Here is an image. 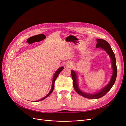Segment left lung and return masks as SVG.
<instances>
[{
	"label": "left lung",
	"instance_id": "left-lung-1",
	"mask_svg": "<svg viewBox=\"0 0 126 126\" xmlns=\"http://www.w3.org/2000/svg\"><path fill=\"white\" fill-rule=\"evenodd\" d=\"M97 43L96 44V47L97 48H100L106 51L108 55L109 56V57H110V59L111 60L113 73L109 83L99 91L96 92L93 94L87 93H85L79 89L78 82V75L77 74L76 72H75V70H72V71H71V73H72V77L73 80V85L75 90L78 94L84 97L91 99H98V98H100L103 97V96H105L112 87L115 82L117 76V67L115 56V54L112 49L110 44H109V43L106 41L102 39H97Z\"/></svg>",
	"mask_w": 126,
	"mask_h": 126
}]
</instances>
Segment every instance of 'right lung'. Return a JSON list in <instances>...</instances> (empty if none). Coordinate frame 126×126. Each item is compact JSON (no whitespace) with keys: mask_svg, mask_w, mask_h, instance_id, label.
<instances>
[{"mask_svg":"<svg viewBox=\"0 0 126 126\" xmlns=\"http://www.w3.org/2000/svg\"><path fill=\"white\" fill-rule=\"evenodd\" d=\"M63 68H64V67H61L59 68L56 70V72H55V73H54V75H53V79H52V82L51 89V90H50V92L48 93V94L46 96H45L44 97L42 98V99H40V100H37V101H35L36 102L40 101H41V100H44V99H45L46 98H47V97H48L49 96V95L51 94V93L52 92V91H53V89H54V82H55V80H56V79H57V78L58 77V75H59V74H60V73H61V71L63 70Z\"/></svg>","mask_w":126,"mask_h":126,"instance_id":"right-lung-1","label":"right lung"}]
</instances>
